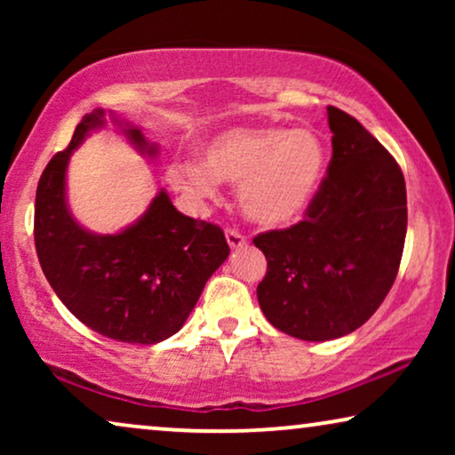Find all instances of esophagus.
Masks as SVG:
<instances>
[{
    "mask_svg": "<svg viewBox=\"0 0 455 455\" xmlns=\"http://www.w3.org/2000/svg\"><path fill=\"white\" fill-rule=\"evenodd\" d=\"M226 240H228V244H229V248H242L246 244V238L244 235H242L238 229H226Z\"/></svg>",
    "mask_w": 455,
    "mask_h": 455,
    "instance_id": "obj_1",
    "label": "esophagus"
}]
</instances>
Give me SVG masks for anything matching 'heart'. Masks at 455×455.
Listing matches in <instances>:
<instances>
[{"mask_svg": "<svg viewBox=\"0 0 455 455\" xmlns=\"http://www.w3.org/2000/svg\"><path fill=\"white\" fill-rule=\"evenodd\" d=\"M325 165V142L315 130L254 126L217 134L203 148V164L178 159L167 178L196 201L215 198L217 182L238 186L240 209L248 220L282 228L302 217L315 201Z\"/></svg>", "mask_w": 455, "mask_h": 455, "instance_id": "obj_1", "label": "heart"}]
</instances>
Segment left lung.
Instances as JSON below:
<instances>
[{"mask_svg": "<svg viewBox=\"0 0 455 455\" xmlns=\"http://www.w3.org/2000/svg\"><path fill=\"white\" fill-rule=\"evenodd\" d=\"M333 155L304 221L254 238L267 259L257 298L267 321L307 341L352 333L395 282L406 240V182L381 142L327 108Z\"/></svg>", "mask_w": 455, "mask_h": 455, "instance_id": "1", "label": "left lung"}]
</instances>
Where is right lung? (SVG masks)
<instances>
[{"instance_id": "obj_1", "label": "right lung", "mask_w": 455, "mask_h": 455, "mask_svg": "<svg viewBox=\"0 0 455 455\" xmlns=\"http://www.w3.org/2000/svg\"><path fill=\"white\" fill-rule=\"evenodd\" d=\"M103 124V109L86 114L68 148L41 173L36 257L55 294L86 327L126 344H157L182 329L229 246L220 226L182 215L165 190L120 234H92L76 223L66 203L68 161ZM122 130L140 153L157 155L139 128L124 124Z\"/></svg>"}]
</instances>
